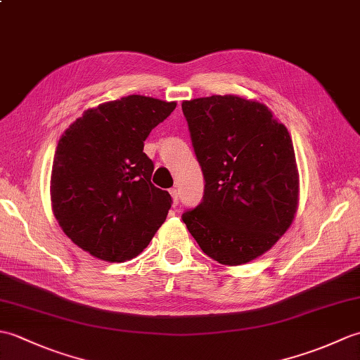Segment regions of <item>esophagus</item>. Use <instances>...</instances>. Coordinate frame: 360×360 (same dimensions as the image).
I'll return each mask as SVG.
<instances>
[{
    "mask_svg": "<svg viewBox=\"0 0 360 360\" xmlns=\"http://www.w3.org/2000/svg\"><path fill=\"white\" fill-rule=\"evenodd\" d=\"M170 195H172V200H173V205L176 207V205L179 204V192L176 188H172L170 190Z\"/></svg>",
    "mask_w": 360,
    "mask_h": 360,
    "instance_id": "obj_1",
    "label": "esophagus"
}]
</instances>
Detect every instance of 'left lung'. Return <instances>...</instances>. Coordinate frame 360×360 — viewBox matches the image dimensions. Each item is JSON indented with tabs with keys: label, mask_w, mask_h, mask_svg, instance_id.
<instances>
[{
	"label": "left lung",
	"mask_w": 360,
	"mask_h": 360,
	"mask_svg": "<svg viewBox=\"0 0 360 360\" xmlns=\"http://www.w3.org/2000/svg\"><path fill=\"white\" fill-rule=\"evenodd\" d=\"M182 112L205 179L202 202L182 221L215 262L249 263L281 238L298 207L288 128L264 103L233 94L184 101Z\"/></svg>",
	"instance_id": "8db88e82"
}]
</instances>
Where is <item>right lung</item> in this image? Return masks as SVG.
<instances>
[{
  "instance_id": "add662e5",
  "label": "right lung",
  "mask_w": 360,
  "mask_h": 360,
  "mask_svg": "<svg viewBox=\"0 0 360 360\" xmlns=\"http://www.w3.org/2000/svg\"><path fill=\"white\" fill-rule=\"evenodd\" d=\"M174 108L176 102L127 96L86 110L60 137L52 212L88 254L110 263L131 259L162 226L172 196L151 184L155 164L143 141Z\"/></svg>"
}]
</instances>
